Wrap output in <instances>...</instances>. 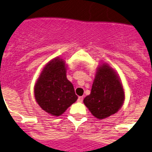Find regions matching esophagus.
Segmentation results:
<instances>
[{"instance_id":"1","label":"esophagus","mask_w":152,"mask_h":152,"mask_svg":"<svg viewBox=\"0 0 152 152\" xmlns=\"http://www.w3.org/2000/svg\"><path fill=\"white\" fill-rule=\"evenodd\" d=\"M83 97H79L78 100H77V102H80V103H81V102H83Z\"/></svg>"}]
</instances>
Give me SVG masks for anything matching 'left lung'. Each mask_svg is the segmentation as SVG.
Returning <instances> with one entry per match:
<instances>
[{
	"mask_svg": "<svg viewBox=\"0 0 152 152\" xmlns=\"http://www.w3.org/2000/svg\"><path fill=\"white\" fill-rule=\"evenodd\" d=\"M124 101L125 91L120 77L108 64L102 62L97 68L91 94L83 103L95 118L104 119L116 113Z\"/></svg>",
	"mask_w": 152,
	"mask_h": 152,
	"instance_id": "obj_1",
	"label": "left lung"
}]
</instances>
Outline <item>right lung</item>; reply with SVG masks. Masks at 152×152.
Wrapping results in <instances>:
<instances>
[{
    "label": "right lung",
    "mask_w": 152,
    "mask_h": 152,
    "mask_svg": "<svg viewBox=\"0 0 152 152\" xmlns=\"http://www.w3.org/2000/svg\"><path fill=\"white\" fill-rule=\"evenodd\" d=\"M66 72L65 60L56 57L43 67L34 85L36 102L52 116H60L78 98Z\"/></svg>",
    "instance_id": "right-lung-1"
}]
</instances>
